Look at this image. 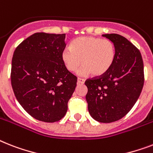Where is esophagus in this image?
Instances as JSON below:
<instances>
[{"label": "esophagus", "instance_id": "1", "mask_svg": "<svg viewBox=\"0 0 153 153\" xmlns=\"http://www.w3.org/2000/svg\"><path fill=\"white\" fill-rule=\"evenodd\" d=\"M77 82H78V84H84V82H85V80L82 79H78V81H77Z\"/></svg>", "mask_w": 153, "mask_h": 153}]
</instances>
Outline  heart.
<instances>
[{"label":"heart","mask_w":153,"mask_h":153,"mask_svg":"<svg viewBox=\"0 0 153 153\" xmlns=\"http://www.w3.org/2000/svg\"><path fill=\"white\" fill-rule=\"evenodd\" d=\"M116 56L114 43L96 37H80L72 41L70 47L62 51L61 59L64 66L74 72L79 66L80 75L102 76L112 67Z\"/></svg>","instance_id":"obj_1"}]
</instances>
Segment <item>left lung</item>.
<instances>
[{"label": "left lung", "mask_w": 153, "mask_h": 153, "mask_svg": "<svg viewBox=\"0 0 153 153\" xmlns=\"http://www.w3.org/2000/svg\"><path fill=\"white\" fill-rule=\"evenodd\" d=\"M102 36L115 45V62L105 74L85 81V99L92 118L107 123L124 117L134 105L144 85V64L140 51L126 38Z\"/></svg>", "instance_id": "left-lung-1"}]
</instances>
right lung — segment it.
Here are the masks:
<instances>
[{"label": "right lung", "instance_id": "1", "mask_svg": "<svg viewBox=\"0 0 153 153\" xmlns=\"http://www.w3.org/2000/svg\"><path fill=\"white\" fill-rule=\"evenodd\" d=\"M65 33H35L19 45L12 60L11 82L25 111L38 120L54 123L64 117L77 78L64 66Z\"/></svg>", "mask_w": 153, "mask_h": 153}]
</instances>
